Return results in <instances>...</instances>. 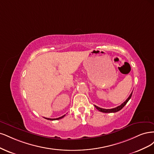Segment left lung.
Instances as JSON below:
<instances>
[{
    "label": "left lung",
    "instance_id": "left-lung-1",
    "mask_svg": "<svg viewBox=\"0 0 154 154\" xmlns=\"http://www.w3.org/2000/svg\"><path fill=\"white\" fill-rule=\"evenodd\" d=\"M133 92V91H132ZM132 92L131 93V95H129V97H128V98L127 99V100L124 102L123 103H122L120 106H119L115 108H112V109H103V108H100L99 107L97 106H95V107L97 108V109H98L99 111L100 112H106V113H108V112H118L119 111H120L126 105V103L128 102V101L130 100V98H131L132 97Z\"/></svg>",
    "mask_w": 154,
    "mask_h": 154
}]
</instances>
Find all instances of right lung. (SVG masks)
<instances>
[{"label": "right lung", "mask_w": 154, "mask_h": 154, "mask_svg": "<svg viewBox=\"0 0 154 154\" xmlns=\"http://www.w3.org/2000/svg\"><path fill=\"white\" fill-rule=\"evenodd\" d=\"M64 116H65V115L61 116V117H59V118H45L47 119V120H60V119L63 118Z\"/></svg>", "instance_id": "add662e5"}]
</instances>
